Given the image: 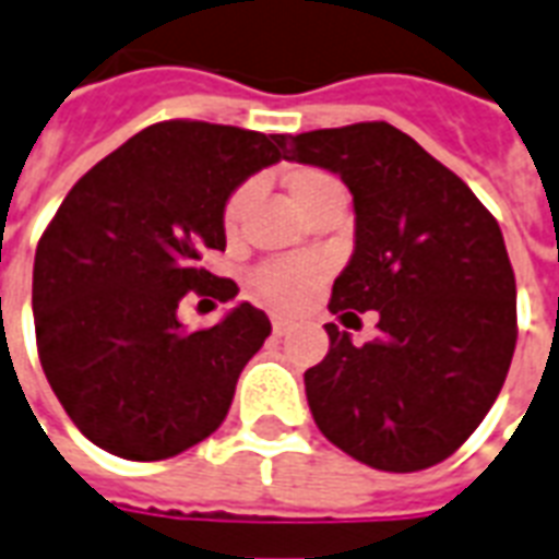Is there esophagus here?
Instances as JSON below:
<instances>
[{"label": "esophagus", "mask_w": 559, "mask_h": 559, "mask_svg": "<svg viewBox=\"0 0 559 559\" xmlns=\"http://www.w3.org/2000/svg\"><path fill=\"white\" fill-rule=\"evenodd\" d=\"M292 330V321H285V318H274V335H285Z\"/></svg>", "instance_id": "esophagus-1"}]
</instances>
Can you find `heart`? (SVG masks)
I'll return each mask as SVG.
<instances>
[{
  "label": "heart",
  "mask_w": 559,
  "mask_h": 559,
  "mask_svg": "<svg viewBox=\"0 0 559 559\" xmlns=\"http://www.w3.org/2000/svg\"><path fill=\"white\" fill-rule=\"evenodd\" d=\"M342 188L326 170H314V167H304L288 176V194L295 200V205L304 215L306 209L318 203L326 191ZM253 200V185L247 182L241 188H235V194L229 197V203L224 209L226 229H235L245 217L247 205ZM324 276V264L314 259H283V262H267L262 267H255L253 274V295L267 304L271 309L280 312H292L309 300L314 292V285L321 283Z\"/></svg>",
  "instance_id": "obj_1"
}]
</instances>
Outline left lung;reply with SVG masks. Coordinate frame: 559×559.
I'll use <instances>...</instances> for the list:
<instances>
[{"mask_svg":"<svg viewBox=\"0 0 559 559\" xmlns=\"http://www.w3.org/2000/svg\"><path fill=\"white\" fill-rule=\"evenodd\" d=\"M285 158L342 176L356 245L330 312H380L356 347L324 324L330 354L304 374L318 430L380 472L442 463L477 430L515 350V276L501 226L472 188L389 123L285 138Z\"/></svg>","mask_w":559,"mask_h":559,"instance_id":"8db88e82","label":"left lung"}]
</instances>
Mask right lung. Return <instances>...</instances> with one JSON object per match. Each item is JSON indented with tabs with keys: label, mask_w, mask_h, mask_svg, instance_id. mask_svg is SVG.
<instances>
[{
	"label": "right lung",
	"mask_w": 559,
	"mask_h": 559,
	"mask_svg": "<svg viewBox=\"0 0 559 559\" xmlns=\"http://www.w3.org/2000/svg\"><path fill=\"white\" fill-rule=\"evenodd\" d=\"M283 146L285 135L238 126H146L70 188L40 235L37 354L96 448L153 463L203 442L226 418L271 321L238 304L221 324L188 333L176 309L188 292L212 306L238 295L200 259L226 247L229 194L285 158Z\"/></svg>",
	"instance_id": "obj_1"
}]
</instances>
